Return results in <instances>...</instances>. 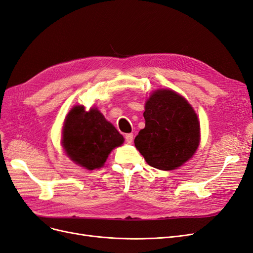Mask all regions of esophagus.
Returning <instances> with one entry per match:
<instances>
[{
    "instance_id": "esophagus-1",
    "label": "esophagus",
    "mask_w": 253,
    "mask_h": 253,
    "mask_svg": "<svg viewBox=\"0 0 253 253\" xmlns=\"http://www.w3.org/2000/svg\"><path fill=\"white\" fill-rule=\"evenodd\" d=\"M125 138H126V141L127 143H132V142H133V139H134V135H133L132 133H129V134H126Z\"/></svg>"
}]
</instances>
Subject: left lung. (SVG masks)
<instances>
[{
	"mask_svg": "<svg viewBox=\"0 0 253 253\" xmlns=\"http://www.w3.org/2000/svg\"><path fill=\"white\" fill-rule=\"evenodd\" d=\"M143 116L145 127L134 142L149 166L173 170L193 157L200 126L187 99L173 90L159 89L146 100Z\"/></svg>",
	"mask_w": 253,
	"mask_h": 253,
	"instance_id": "1",
	"label": "left lung"
}]
</instances>
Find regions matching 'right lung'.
Instances as JSON below:
<instances>
[{
	"label": "right lung",
	"mask_w": 253,
	"mask_h": 253,
	"mask_svg": "<svg viewBox=\"0 0 253 253\" xmlns=\"http://www.w3.org/2000/svg\"><path fill=\"white\" fill-rule=\"evenodd\" d=\"M124 141L97 108L85 111L83 106H75L65 118L62 146L70 160L88 170L104 166L112 149Z\"/></svg>",
	"instance_id": "right-lung-1"
}]
</instances>
